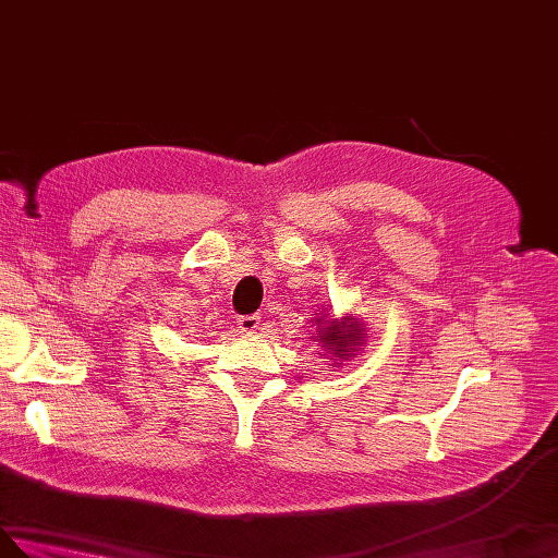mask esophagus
<instances>
[{
	"label": "esophagus",
	"instance_id": "obj_1",
	"mask_svg": "<svg viewBox=\"0 0 558 558\" xmlns=\"http://www.w3.org/2000/svg\"><path fill=\"white\" fill-rule=\"evenodd\" d=\"M238 325H240V330L242 332H256V330H260V316H256V314H248V316H240L238 318Z\"/></svg>",
	"mask_w": 558,
	"mask_h": 558
}]
</instances>
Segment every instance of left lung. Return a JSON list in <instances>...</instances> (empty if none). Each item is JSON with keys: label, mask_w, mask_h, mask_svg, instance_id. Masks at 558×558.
I'll return each instance as SVG.
<instances>
[{"label": "left lung", "mask_w": 558, "mask_h": 558, "mask_svg": "<svg viewBox=\"0 0 558 558\" xmlns=\"http://www.w3.org/2000/svg\"><path fill=\"white\" fill-rule=\"evenodd\" d=\"M316 337L318 341L328 349L332 357L328 360H349L355 355V351L364 343V323L355 316H343V318H328L318 316L316 318ZM339 364V362H335Z\"/></svg>", "instance_id": "1"}]
</instances>
